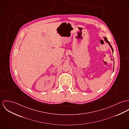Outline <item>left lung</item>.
<instances>
[{
    "label": "left lung",
    "mask_w": 129,
    "mask_h": 129,
    "mask_svg": "<svg viewBox=\"0 0 129 129\" xmlns=\"http://www.w3.org/2000/svg\"><path fill=\"white\" fill-rule=\"evenodd\" d=\"M103 38H104V40L107 43H108L109 44V46L110 47V48H111V50H112V52L113 53V48H112V46H111V45H110V43H109V42L108 41V40L107 39V37H103ZM114 66H113V71H114Z\"/></svg>",
    "instance_id": "1"
}]
</instances>
